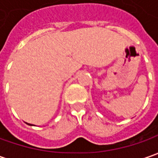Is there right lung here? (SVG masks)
<instances>
[{
	"instance_id": "1",
	"label": "right lung",
	"mask_w": 158,
	"mask_h": 158,
	"mask_svg": "<svg viewBox=\"0 0 158 158\" xmlns=\"http://www.w3.org/2000/svg\"><path fill=\"white\" fill-rule=\"evenodd\" d=\"M29 125H30V124H29Z\"/></svg>"
}]
</instances>
